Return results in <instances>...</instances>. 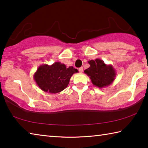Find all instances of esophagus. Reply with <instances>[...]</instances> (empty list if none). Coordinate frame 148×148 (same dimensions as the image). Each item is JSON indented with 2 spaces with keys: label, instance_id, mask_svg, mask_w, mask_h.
<instances>
[{
  "label": "esophagus",
  "instance_id": "esophagus-1",
  "mask_svg": "<svg viewBox=\"0 0 148 148\" xmlns=\"http://www.w3.org/2000/svg\"><path fill=\"white\" fill-rule=\"evenodd\" d=\"M78 70H79L80 73H82V72H83V71H84V68H83V67H80V68H79Z\"/></svg>",
  "mask_w": 148,
  "mask_h": 148
}]
</instances>
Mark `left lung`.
Wrapping results in <instances>:
<instances>
[{"instance_id": "left-lung-1", "label": "left lung", "mask_w": 148, "mask_h": 148, "mask_svg": "<svg viewBox=\"0 0 148 148\" xmlns=\"http://www.w3.org/2000/svg\"><path fill=\"white\" fill-rule=\"evenodd\" d=\"M90 66L85 70L92 84L99 88H104L111 85L115 80L116 72L112 64H106L102 60L95 59L88 61Z\"/></svg>"}]
</instances>
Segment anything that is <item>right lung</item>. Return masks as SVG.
<instances>
[{"mask_svg":"<svg viewBox=\"0 0 148 148\" xmlns=\"http://www.w3.org/2000/svg\"><path fill=\"white\" fill-rule=\"evenodd\" d=\"M77 72L78 71L73 66L66 68L64 64L56 62L51 65H40L33 77L37 86L43 91L57 93L67 87L71 77Z\"/></svg>","mask_w":148,"mask_h":148,"instance_id":"add662e5","label":"right lung"}]
</instances>
